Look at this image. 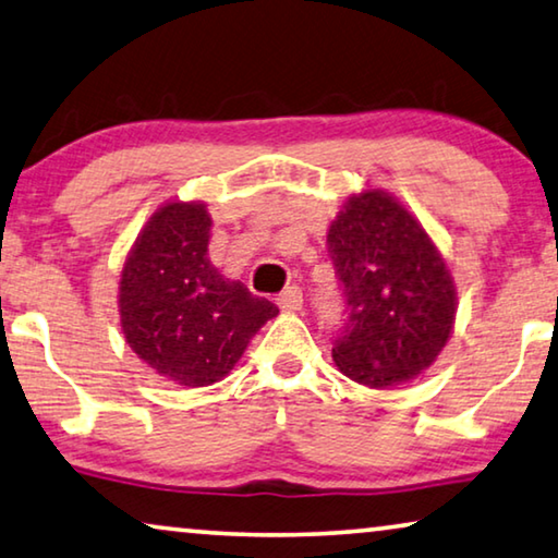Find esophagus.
I'll use <instances>...</instances> for the list:
<instances>
[{
  "instance_id": "obj_1",
  "label": "esophagus",
  "mask_w": 558,
  "mask_h": 558,
  "mask_svg": "<svg viewBox=\"0 0 558 558\" xmlns=\"http://www.w3.org/2000/svg\"><path fill=\"white\" fill-rule=\"evenodd\" d=\"M280 307L286 313H298L303 307V290L298 288V286H290V288H286V293L280 295Z\"/></svg>"
}]
</instances>
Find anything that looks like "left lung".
Segmentation results:
<instances>
[{
  "label": "left lung",
  "mask_w": 558,
  "mask_h": 558,
  "mask_svg": "<svg viewBox=\"0 0 558 558\" xmlns=\"http://www.w3.org/2000/svg\"><path fill=\"white\" fill-rule=\"evenodd\" d=\"M348 318L338 371L368 388L401 386L428 368L456 320V286L434 240L393 195L363 190L328 228Z\"/></svg>",
  "instance_id": "1"
}]
</instances>
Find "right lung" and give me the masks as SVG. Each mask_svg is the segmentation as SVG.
<instances>
[{
  "label": "right lung",
  "mask_w": 558,
  "mask_h": 558,
  "mask_svg": "<svg viewBox=\"0 0 558 558\" xmlns=\"http://www.w3.org/2000/svg\"><path fill=\"white\" fill-rule=\"evenodd\" d=\"M210 213L168 203L140 232L120 278L124 340L157 376L178 386L218 384L270 318L276 303L220 276L207 257Z\"/></svg>",
  "instance_id": "right-lung-1"
}]
</instances>
